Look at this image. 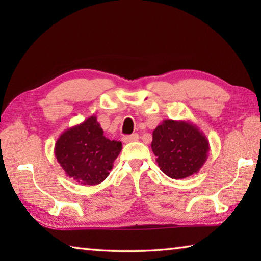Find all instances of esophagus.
I'll list each match as a JSON object with an SVG mask.
<instances>
[{
  "instance_id": "esophagus-1",
  "label": "esophagus",
  "mask_w": 261,
  "mask_h": 261,
  "mask_svg": "<svg viewBox=\"0 0 261 261\" xmlns=\"http://www.w3.org/2000/svg\"><path fill=\"white\" fill-rule=\"evenodd\" d=\"M138 138H139V136L137 135V134H132V135H129V136H124L122 138V140L124 141V143H131V141H136V140H138Z\"/></svg>"
}]
</instances>
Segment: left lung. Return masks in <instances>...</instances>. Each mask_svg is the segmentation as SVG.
Segmentation results:
<instances>
[{
  "label": "left lung",
  "mask_w": 261,
  "mask_h": 261,
  "mask_svg": "<svg viewBox=\"0 0 261 261\" xmlns=\"http://www.w3.org/2000/svg\"><path fill=\"white\" fill-rule=\"evenodd\" d=\"M151 147L158 166L174 179L197 174L210 152V143L204 132L189 121H162L153 131Z\"/></svg>",
  "instance_id": "obj_1"
}]
</instances>
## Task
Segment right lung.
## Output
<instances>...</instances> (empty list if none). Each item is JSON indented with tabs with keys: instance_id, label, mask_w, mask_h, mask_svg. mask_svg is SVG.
<instances>
[{
	"instance_id": "1",
	"label": "right lung",
	"mask_w": 261,
	"mask_h": 261,
	"mask_svg": "<svg viewBox=\"0 0 261 261\" xmlns=\"http://www.w3.org/2000/svg\"><path fill=\"white\" fill-rule=\"evenodd\" d=\"M121 149V141L106 138L96 116L92 115L57 138L54 153L70 178L83 185H96L108 177Z\"/></svg>"
}]
</instances>
